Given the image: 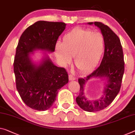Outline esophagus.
<instances>
[{
  "instance_id": "esophagus-1",
  "label": "esophagus",
  "mask_w": 135,
  "mask_h": 135,
  "mask_svg": "<svg viewBox=\"0 0 135 135\" xmlns=\"http://www.w3.org/2000/svg\"><path fill=\"white\" fill-rule=\"evenodd\" d=\"M69 79L70 81L75 80L76 79V78H75V76H74V75H72V74H69Z\"/></svg>"
}]
</instances>
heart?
<instances>
[{
    "label": "heart",
    "instance_id": "b5f03b06",
    "mask_svg": "<svg viewBox=\"0 0 135 135\" xmlns=\"http://www.w3.org/2000/svg\"><path fill=\"white\" fill-rule=\"evenodd\" d=\"M104 49V39L99 32L83 28H76L66 34L62 43L55 47V55L64 65L74 57L76 68L83 73L94 69L100 60Z\"/></svg>",
    "mask_w": 135,
    "mask_h": 135
}]
</instances>
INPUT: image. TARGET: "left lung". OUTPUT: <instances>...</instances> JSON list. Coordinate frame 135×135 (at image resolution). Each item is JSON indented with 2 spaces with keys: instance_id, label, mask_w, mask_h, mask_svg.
Instances as JSON below:
<instances>
[{
  "instance_id": "8db88e82",
  "label": "left lung",
  "mask_w": 135,
  "mask_h": 135,
  "mask_svg": "<svg viewBox=\"0 0 135 135\" xmlns=\"http://www.w3.org/2000/svg\"><path fill=\"white\" fill-rule=\"evenodd\" d=\"M93 23L100 29L104 39V54L98 68L86 77L78 79L80 90L76 98V103L81 108L90 112L101 110L110 104L119 92L124 72L123 51L119 37L103 23H89V25ZM94 77L104 78L108 81V84L102 97L98 100L91 101L84 96V86L89 79Z\"/></svg>"
}]
</instances>
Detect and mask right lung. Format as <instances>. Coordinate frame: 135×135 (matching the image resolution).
Listing matches in <instances>:
<instances>
[{
    "label": "right lung",
    "mask_w": 135,
    "mask_h": 135,
    "mask_svg": "<svg viewBox=\"0 0 135 135\" xmlns=\"http://www.w3.org/2000/svg\"><path fill=\"white\" fill-rule=\"evenodd\" d=\"M64 22L38 21L27 28L18 41L14 61L16 88L25 104L38 111L46 110L55 102L59 89L67 84L68 74L53 64L48 57L38 66L30 53L36 49L54 52Z\"/></svg>",
    "instance_id": "add662e5"
}]
</instances>
